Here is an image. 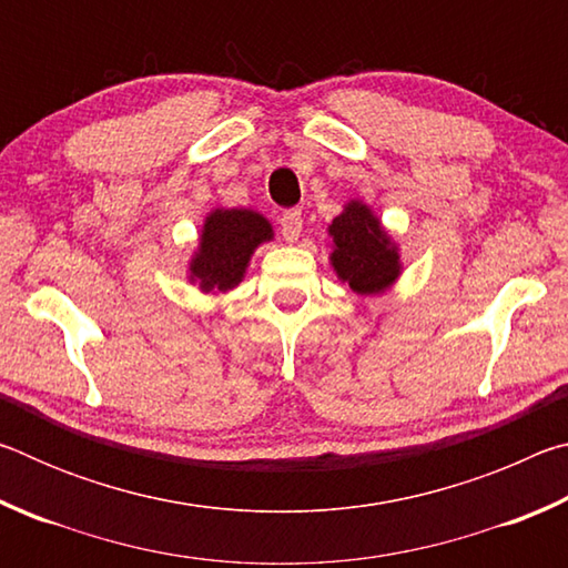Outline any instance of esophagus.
Here are the masks:
<instances>
[{
  "instance_id": "1",
  "label": "esophagus",
  "mask_w": 568,
  "mask_h": 568,
  "mask_svg": "<svg viewBox=\"0 0 568 568\" xmlns=\"http://www.w3.org/2000/svg\"><path fill=\"white\" fill-rule=\"evenodd\" d=\"M281 233L287 240V243H295L297 237L303 233V215L301 210H287L281 217Z\"/></svg>"
}]
</instances>
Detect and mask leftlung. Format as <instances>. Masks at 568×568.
<instances>
[{"label": "left lung", "instance_id": "left-lung-1", "mask_svg": "<svg viewBox=\"0 0 568 568\" xmlns=\"http://www.w3.org/2000/svg\"><path fill=\"white\" fill-rule=\"evenodd\" d=\"M331 267L358 295H381L403 273L400 245L368 203L351 197L328 225Z\"/></svg>", "mask_w": 568, "mask_h": 568}]
</instances>
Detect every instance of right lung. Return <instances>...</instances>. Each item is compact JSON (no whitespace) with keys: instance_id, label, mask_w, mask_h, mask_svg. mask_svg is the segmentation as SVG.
Returning a JSON list of instances; mask_svg holds the SVG:
<instances>
[{"instance_id":"1","label":"right lung","mask_w":568,"mask_h":568,"mask_svg":"<svg viewBox=\"0 0 568 568\" xmlns=\"http://www.w3.org/2000/svg\"><path fill=\"white\" fill-rule=\"evenodd\" d=\"M271 220L250 207H213L203 220L197 247L187 261V281L200 293H230L245 281L253 253L271 243Z\"/></svg>"}]
</instances>
